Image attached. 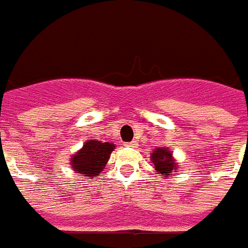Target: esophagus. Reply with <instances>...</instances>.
Returning <instances> with one entry per match:
<instances>
[{"label":"esophagus","instance_id":"obj_1","mask_svg":"<svg viewBox=\"0 0 248 248\" xmlns=\"http://www.w3.org/2000/svg\"><path fill=\"white\" fill-rule=\"evenodd\" d=\"M124 145H126V147H132V148H137V147H139L137 141H130V142H126Z\"/></svg>","mask_w":248,"mask_h":248}]
</instances>
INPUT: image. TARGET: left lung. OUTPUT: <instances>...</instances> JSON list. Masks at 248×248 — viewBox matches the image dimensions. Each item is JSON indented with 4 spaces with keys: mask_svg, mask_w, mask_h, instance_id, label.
<instances>
[{
    "mask_svg": "<svg viewBox=\"0 0 248 248\" xmlns=\"http://www.w3.org/2000/svg\"><path fill=\"white\" fill-rule=\"evenodd\" d=\"M152 163L155 166V170L162 175H169L175 169V163L171 158V152L165 148H156L151 154Z\"/></svg>",
    "mask_w": 248,
    "mask_h": 248,
    "instance_id": "8db88e82",
    "label": "left lung"
}]
</instances>
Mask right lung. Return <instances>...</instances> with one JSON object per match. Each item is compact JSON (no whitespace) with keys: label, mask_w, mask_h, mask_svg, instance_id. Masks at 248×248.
Masks as SVG:
<instances>
[{"label":"right lung","mask_w":248,"mask_h":248,"mask_svg":"<svg viewBox=\"0 0 248 248\" xmlns=\"http://www.w3.org/2000/svg\"><path fill=\"white\" fill-rule=\"evenodd\" d=\"M114 150L115 145L111 142H101L97 140L86 141L83 148L71 159L73 169L77 173L83 174V177L89 181L101 173Z\"/></svg>","instance_id":"1"}]
</instances>
